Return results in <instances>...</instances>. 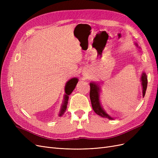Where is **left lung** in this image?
<instances>
[{"instance_id": "left-lung-1", "label": "left lung", "mask_w": 158, "mask_h": 158, "mask_svg": "<svg viewBox=\"0 0 158 158\" xmlns=\"http://www.w3.org/2000/svg\"><path fill=\"white\" fill-rule=\"evenodd\" d=\"M136 46H138L136 45ZM141 82L142 85V93L143 96L144 97L147 88V84H148V78L146 73H143L141 76ZM90 85V92H89V98L91 100V103H92V106L94 109V112L98 114V115L101 116L102 117H105L112 120L114 119L111 116L104 111V109L102 108L101 103L99 101V92H100V88L99 85L98 84H95L94 82H91Z\"/></svg>"}]
</instances>
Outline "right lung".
I'll use <instances>...</instances> for the list:
<instances>
[{"instance_id": "1", "label": "right lung", "mask_w": 158, "mask_h": 158, "mask_svg": "<svg viewBox=\"0 0 158 158\" xmlns=\"http://www.w3.org/2000/svg\"><path fill=\"white\" fill-rule=\"evenodd\" d=\"M78 82V79L76 78H73L70 80H69L67 82L66 84L64 90H65V93L66 94L64 95V103L62 106L60 111L59 113V116H62L64 113L66 109V107H67V103H68V100H69V95L71 94V93L73 92V91L74 89L76 84H77Z\"/></svg>"}]
</instances>
